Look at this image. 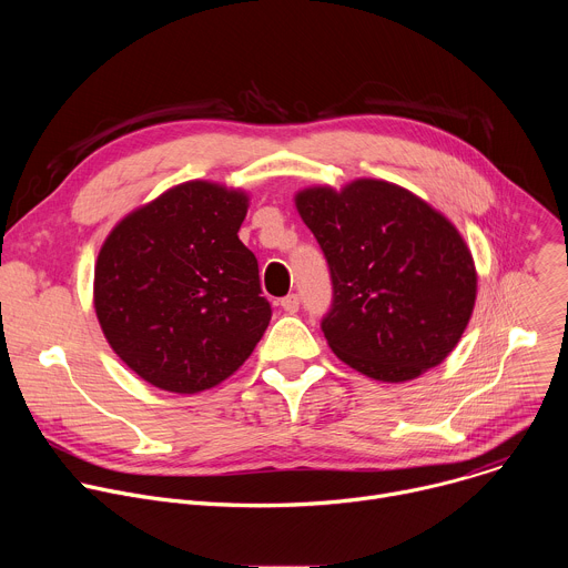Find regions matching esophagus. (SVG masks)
Wrapping results in <instances>:
<instances>
[{
  "instance_id": "esophagus-1",
  "label": "esophagus",
  "mask_w": 568,
  "mask_h": 568,
  "mask_svg": "<svg viewBox=\"0 0 568 568\" xmlns=\"http://www.w3.org/2000/svg\"><path fill=\"white\" fill-rule=\"evenodd\" d=\"M281 305H283L285 312L294 314V312H298V296L296 294H287L285 298H281Z\"/></svg>"
}]
</instances>
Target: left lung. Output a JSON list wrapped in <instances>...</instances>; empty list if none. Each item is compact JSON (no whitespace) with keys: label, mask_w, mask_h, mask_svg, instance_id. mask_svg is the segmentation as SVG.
I'll return each mask as SVG.
<instances>
[{"label":"left lung","mask_w":568,"mask_h":568,"mask_svg":"<svg viewBox=\"0 0 568 568\" xmlns=\"http://www.w3.org/2000/svg\"><path fill=\"white\" fill-rule=\"evenodd\" d=\"M294 202L331 267L333 305L321 331L333 353L379 382L438 366L476 301L474 261L456 226L382 180L312 186Z\"/></svg>","instance_id":"1"}]
</instances>
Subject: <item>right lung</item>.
<instances>
[{
	"mask_svg": "<svg viewBox=\"0 0 568 568\" xmlns=\"http://www.w3.org/2000/svg\"><path fill=\"white\" fill-rule=\"evenodd\" d=\"M250 197L186 182L125 215L94 270L112 351L148 384L200 393L233 375L270 326L258 261L237 231Z\"/></svg>",
	"mask_w": 568,
	"mask_h": 568,
	"instance_id": "right-lung-1",
	"label": "right lung"
}]
</instances>
